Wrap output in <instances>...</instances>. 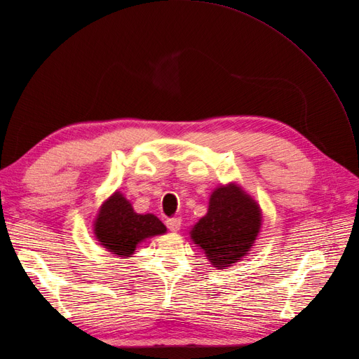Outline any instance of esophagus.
I'll return each mask as SVG.
<instances>
[{
	"instance_id": "1",
	"label": "esophagus",
	"mask_w": 359,
	"mask_h": 359,
	"mask_svg": "<svg viewBox=\"0 0 359 359\" xmlns=\"http://www.w3.org/2000/svg\"><path fill=\"white\" fill-rule=\"evenodd\" d=\"M166 226L171 231H178L181 227V219L180 217H172L166 220Z\"/></svg>"
}]
</instances>
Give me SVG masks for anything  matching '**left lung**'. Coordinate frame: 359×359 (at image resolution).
Returning a JSON list of instances; mask_svg holds the SVG:
<instances>
[{
  "label": "left lung",
  "instance_id": "obj_1",
  "mask_svg": "<svg viewBox=\"0 0 359 359\" xmlns=\"http://www.w3.org/2000/svg\"><path fill=\"white\" fill-rule=\"evenodd\" d=\"M262 224L259 204L231 182L210 196L207 215L189 231L215 268L226 269L239 262L254 246Z\"/></svg>",
  "mask_w": 359,
  "mask_h": 359
}]
</instances>
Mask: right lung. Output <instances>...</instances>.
I'll return each mask as SVG.
<instances>
[{"mask_svg": "<svg viewBox=\"0 0 359 359\" xmlns=\"http://www.w3.org/2000/svg\"><path fill=\"white\" fill-rule=\"evenodd\" d=\"M165 224L154 215L136 213L120 191L105 200L94 222V235L116 257L129 258L136 246L147 238L163 235Z\"/></svg>", "mask_w": 359, "mask_h": 359, "instance_id": "right-lung-1", "label": "right lung"}]
</instances>
